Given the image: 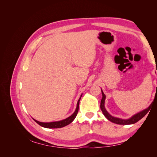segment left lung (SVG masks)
<instances>
[{
	"label": "left lung",
	"mask_w": 157,
	"mask_h": 157,
	"mask_svg": "<svg viewBox=\"0 0 157 157\" xmlns=\"http://www.w3.org/2000/svg\"><path fill=\"white\" fill-rule=\"evenodd\" d=\"M101 93H102V99L101 100V104H100V108L101 110L103 112V115H105V117L107 118L109 121H110L111 122L115 123V124H124V125H126V124H134V123L137 122V121H139L140 119H141L149 111V110L151 109V105L145 110L141 111L140 113H137L136 115H134L133 117H132L129 119H121V118H116L114 117L113 116H111L110 114H109L105 108V106H104V103H105V96L104 93L103 92L102 90H101Z\"/></svg>",
	"instance_id": "left-lung-1"
}]
</instances>
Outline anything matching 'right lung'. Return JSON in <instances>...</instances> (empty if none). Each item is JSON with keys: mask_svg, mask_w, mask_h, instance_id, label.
<instances>
[{"mask_svg": "<svg viewBox=\"0 0 157 157\" xmlns=\"http://www.w3.org/2000/svg\"><path fill=\"white\" fill-rule=\"evenodd\" d=\"M81 97H82V96H80V98L78 99V101L77 102V109H76V110L74 112V113L69 117L66 118V119H64V120L61 121L52 122H40L37 121L35 119H34V121L37 123V124H39L40 126H41L42 127H44V128H62V127L67 126V125L69 124L71 122H72L74 121L75 117H77V115L78 111V109H79V101H80V98H81Z\"/></svg>", "mask_w": 157, "mask_h": 157, "instance_id": "1", "label": "right lung"}]
</instances>
